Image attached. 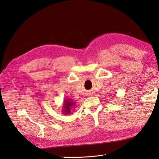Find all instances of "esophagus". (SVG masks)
<instances>
[{
  "label": "esophagus",
  "instance_id": "34e87169",
  "mask_svg": "<svg viewBox=\"0 0 159 159\" xmlns=\"http://www.w3.org/2000/svg\"><path fill=\"white\" fill-rule=\"evenodd\" d=\"M88 95H89V94H88Z\"/></svg>",
  "mask_w": 159,
  "mask_h": 159
}]
</instances>
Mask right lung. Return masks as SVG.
I'll return each instance as SVG.
<instances>
[{"mask_svg": "<svg viewBox=\"0 0 159 159\" xmlns=\"http://www.w3.org/2000/svg\"><path fill=\"white\" fill-rule=\"evenodd\" d=\"M75 103L71 98H66L64 99V104L62 106L61 112L64 115H70L71 112V109L75 106Z\"/></svg>", "mask_w": 159, "mask_h": 159, "instance_id": "add662e5", "label": "right lung"}]
</instances>
